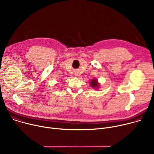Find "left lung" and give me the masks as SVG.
I'll use <instances>...</instances> for the list:
<instances>
[{
    "label": "left lung",
    "instance_id": "1",
    "mask_svg": "<svg viewBox=\"0 0 154 154\" xmlns=\"http://www.w3.org/2000/svg\"><path fill=\"white\" fill-rule=\"evenodd\" d=\"M98 79H92L90 82V85L91 86V87L94 88H99V84L98 83Z\"/></svg>",
    "mask_w": 154,
    "mask_h": 154
}]
</instances>
